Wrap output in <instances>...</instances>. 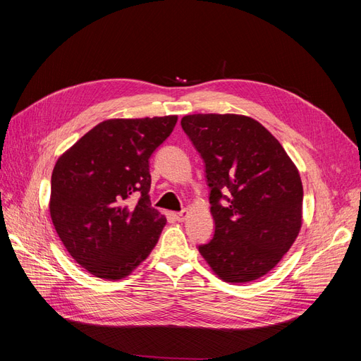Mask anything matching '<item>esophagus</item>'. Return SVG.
<instances>
[{
    "mask_svg": "<svg viewBox=\"0 0 361 361\" xmlns=\"http://www.w3.org/2000/svg\"><path fill=\"white\" fill-rule=\"evenodd\" d=\"M188 209H183V211H180V212H178V214H174V218H176L178 221H185L187 220V216H188Z\"/></svg>",
    "mask_w": 361,
    "mask_h": 361,
    "instance_id": "34e87169",
    "label": "esophagus"
}]
</instances>
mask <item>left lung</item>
<instances>
[{"label":"left lung","mask_w":361,"mask_h":361,"mask_svg":"<svg viewBox=\"0 0 361 361\" xmlns=\"http://www.w3.org/2000/svg\"><path fill=\"white\" fill-rule=\"evenodd\" d=\"M180 125L204 161L211 188L215 233L199 245L200 255L227 283L268 274L302 224L298 169L279 140L251 117L191 114Z\"/></svg>","instance_id":"1"}]
</instances>
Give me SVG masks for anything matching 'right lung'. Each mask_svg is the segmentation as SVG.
Listing matches in <instances>:
<instances>
[{"instance_id": "1", "label": "right lung", "mask_w": 361, "mask_h": 361, "mask_svg": "<svg viewBox=\"0 0 361 361\" xmlns=\"http://www.w3.org/2000/svg\"><path fill=\"white\" fill-rule=\"evenodd\" d=\"M176 122L178 116L105 120L57 159L51 220L90 274L125 279L157 245L167 220L150 206L149 158ZM134 195L139 200L130 202Z\"/></svg>"}]
</instances>
